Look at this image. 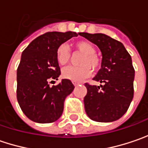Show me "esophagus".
Here are the masks:
<instances>
[{"mask_svg":"<svg viewBox=\"0 0 148 148\" xmlns=\"http://www.w3.org/2000/svg\"><path fill=\"white\" fill-rule=\"evenodd\" d=\"M73 85H74V86H78V85H79V83L78 82H73Z\"/></svg>","mask_w":148,"mask_h":148,"instance_id":"34e87169","label":"esophagus"}]
</instances>
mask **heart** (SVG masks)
I'll list each match as a JSON object with an SVG mask.
<instances>
[{"mask_svg":"<svg viewBox=\"0 0 148 148\" xmlns=\"http://www.w3.org/2000/svg\"><path fill=\"white\" fill-rule=\"evenodd\" d=\"M76 49L84 54L79 62L80 66H68L62 71L63 78L72 82H82L91 75V69L95 71L99 68V59L95 54V49L89 42L78 41L75 43ZM57 61L61 66L66 65L70 61V51L66 44H62L57 50Z\"/></svg>","mask_w":148,"mask_h":148,"instance_id":"b5f03b06","label":"heart"}]
</instances>
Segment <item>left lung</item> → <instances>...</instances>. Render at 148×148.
<instances>
[{
    "instance_id": "left-lung-1",
    "label": "left lung",
    "mask_w": 148,
    "mask_h": 148,
    "mask_svg": "<svg viewBox=\"0 0 148 148\" xmlns=\"http://www.w3.org/2000/svg\"><path fill=\"white\" fill-rule=\"evenodd\" d=\"M99 48L102 54L101 67L93 80L99 86H85V110L96 122L118 120L127 112L134 98V68L132 58L123 44L105 34L80 33Z\"/></svg>"
}]
</instances>
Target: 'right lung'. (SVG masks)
I'll use <instances>...</instances> for the list:
<instances>
[{
    "label": "right lung",
    "mask_w": 148,
    "mask_h": 148,
    "mask_svg": "<svg viewBox=\"0 0 148 148\" xmlns=\"http://www.w3.org/2000/svg\"><path fill=\"white\" fill-rule=\"evenodd\" d=\"M78 34L49 32L34 39L22 53L17 69V100L32 121L49 123L62 116L65 99L75 86L67 79L52 87L49 82L58 80L61 75L56 57L58 47Z\"/></svg>",
    "instance_id": "obj_1"
}]
</instances>
